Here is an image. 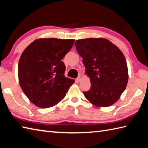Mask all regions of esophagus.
<instances>
[{
    "instance_id": "esophagus-1",
    "label": "esophagus",
    "mask_w": 148,
    "mask_h": 148,
    "mask_svg": "<svg viewBox=\"0 0 148 148\" xmlns=\"http://www.w3.org/2000/svg\"><path fill=\"white\" fill-rule=\"evenodd\" d=\"M82 77L81 76H79L77 77V78H76V82H79L80 81L82 80Z\"/></svg>"
}]
</instances>
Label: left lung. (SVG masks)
I'll use <instances>...</instances> for the list:
<instances>
[{"label":"left lung","instance_id":"obj_1","mask_svg":"<svg viewBox=\"0 0 148 148\" xmlns=\"http://www.w3.org/2000/svg\"><path fill=\"white\" fill-rule=\"evenodd\" d=\"M76 50L90 77V89L85 97L97 107H108L119 99L128 81V70L123 53L103 38H88L75 42Z\"/></svg>","mask_w":148,"mask_h":148}]
</instances>
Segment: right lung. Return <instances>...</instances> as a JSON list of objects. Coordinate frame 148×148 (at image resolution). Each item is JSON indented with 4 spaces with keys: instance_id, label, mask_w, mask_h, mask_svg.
Instances as JSON below:
<instances>
[{
    "instance_id": "obj_1",
    "label": "right lung",
    "mask_w": 148,
    "mask_h": 148,
    "mask_svg": "<svg viewBox=\"0 0 148 148\" xmlns=\"http://www.w3.org/2000/svg\"><path fill=\"white\" fill-rule=\"evenodd\" d=\"M74 39H36L21 54L18 66L22 91L31 103L42 108L60 103L74 80L65 76L62 61L74 45Z\"/></svg>"
}]
</instances>
